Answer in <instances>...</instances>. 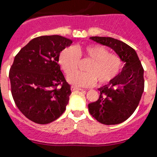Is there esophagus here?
I'll return each instance as SVG.
<instances>
[{"label":"esophagus","mask_w":157,"mask_h":157,"mask_svg":"<svg viewBox=\"0 0 157 157\" xmlns=\"http://www.w3.org/2000/svg\"><path fill=\"white\" fill-rule=\"evenodd\" d=\"M71 91H83V89L82 88H79V87H77V86H71Z\"/></svg>","instance_id":"esophagus-1"}]
</instances>
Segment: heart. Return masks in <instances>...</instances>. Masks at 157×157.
Segmentation results:
<instances>
[{"label":"heart","instance_id":"b5f03b06","mask_svg":"<svg viewBox=\"0 0 157 157\" xmlns=\"http://www.w3.org/2000/svg\"><path fill=\"white\" fill-rule=\"evenodd\" d=\"M85 56L92 60L87 67L86 72H73L77 69L79 57ZM60 66L69 75V83L75 86H91L98 81L100 84H106L113 80L121 71L122 61L118 55L110 53L100 44H88L83 47H67L59 54Z\"/></svg>","mask_w":157,"mask_h":157}]
</instances>
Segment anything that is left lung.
Instances as JSON below:
<instances>
[{
    "mask_svg": "<svg viewBox=\"0 0 157 157\" xmlns=\"http://www.w3.org/2000/svg\"><path fill=\"white\" fill-rule=\"evenodd\" d=\"M90 39L111 48L125 65L113 80L98 89L100 97L96 102L89 104V113L105 125L121 123L135 112L142 97L144 90L142 64L135 50L122 41L100 36Z\"/></svg>",
    "mask_w": 157,
    "mask_h": 157,
    "instance_id": "1",
    "label": "left lung"
}]
</instances>
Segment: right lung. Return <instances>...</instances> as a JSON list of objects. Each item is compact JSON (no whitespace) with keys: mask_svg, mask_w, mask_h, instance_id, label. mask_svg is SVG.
<instances>
[{"mask_svg":"<svg viewBox=\"0 0 157 157\" xmlns=\"http://www.w3.org/2000/svg\"><path fill=\"white\" fill-rule=\"evenodd\" d=\"M71 44V40L57 35L39 36L15 56L9 75L11 93L21 113L36 123H50L66 110L71 85L58 57Z\"/></svg>","mask_w":157,"mask_h":157,"instance_id":"obj_1","label":"right lung"}]
</instances>
